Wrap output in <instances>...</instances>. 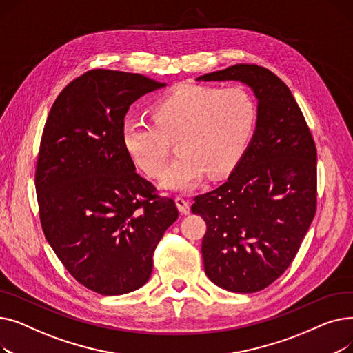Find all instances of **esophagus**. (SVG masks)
I'll return each instance as SVG.
<instances>
[{"label":"esophagus","mask_w":353,"mask_h":353,"mask_svg":"<svg viewBox=\"0 0 353 353\" xmlns=\"http://www.w3.org/2000/svg\"><path fill=\"white\" fill-rule=\"evenodd\" d=\"M174 201H176V206L180 210V213H183V214H188L189 213V210H190V201L188 199H184L183 196H176Z\"/></svg>","instance_id":"1"}]
</instances>
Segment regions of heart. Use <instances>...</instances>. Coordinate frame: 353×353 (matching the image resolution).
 <instances>
[{"mask_svg": "<svg viewBox=\"0 0 353 353\" xmlns=\"http://www.w3.org/2000/svg\"><path fill=\"white\" fill-rule=\"evenodd\" d=\"M152 119L124 120L121 139L127 153L148 177L157 179L169 160L170 143H176L179 156L165 170L161 186L189 190L205 172L217 177L237 164L254 132L257 107L243 87L189 84L159 99Z\"/></svg>", "mask_w": 353, "mask_h": 353, "instance_id": "b5f03b06", "label": "heart"}]
</instances>
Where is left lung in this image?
Masks as SVG:
<instances>
[{
	"mask_svg": "<svg viewBox=\"0 0 353 353\" xmlns=\"http://www.w3.org/2000/svg\"><path fill=\"white\" fill-rule=\"evenodd\" d=\"M200 80L242 81L259 100L242 159L192 206L208 226L201 254L209 279L229 292L254 293L290 266L316 213V145L289 87L270 70L236 64Z\"/></svg>",
	"mask_w": 353,
	"mask_h": 353,
	"instance_id": "obj_1",
	"label": "left lung"
}]
</instances>
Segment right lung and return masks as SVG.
<instances>
[{"mask_svg": "<svg viewBox=\"0 0 353 353\" xmlns=\"http://www.w3.org/2000/svg\"><path fill=\"white\" fill-rule=\"evenodd\" d=\"M141 74L90 70L55 99L35 167L41 228L79 283L104 296L141 288L153 253L179 217L136 165L121 139L127 111L164 87Z\"/></svg>", "mask_w": 353, "mask_h": 353, "instance_id": "1", "label": "right lung"}]
</instances>
